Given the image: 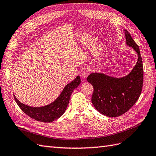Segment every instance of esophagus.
<instances>
[{"mask_svg":"<svg viewBox=\"0 0 156 156\" xmlns=\"http://www.w3.org/2000/svg\"><path fill=\"white\" fill-rule=\"evenodd\" d=\"M90 72H91V70L89 68H86V69L84 70V71L82 72V76L84 78H86L88 77V76L90 74Z\"/></svg>","mask_w":156,"mask_h":156,"instance_id":"34e87169","label":"esophagus"}]
</instances>
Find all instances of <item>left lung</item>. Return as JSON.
Listing matches in <instances>:
<instances>
[{"instance_id": "left-lung-1", "label": "left lung", "mask_w": 156, "mask_h": 156, "mask_svg": "<svg viewBox=\"0 0 156 156\" xmlns=\"http://www.w3.org/2000/svg\"><path fill=\"white\" fill-rule=\"evenodd\" d=\"M126 44L137 53L134 68L126 76L117 78L102 73H92L87 80L94 87L92 102L100 113L118 117L128 112L138 100L144 81V68L139 46L128 30H124Z\"/></svg>"}]
</instances>
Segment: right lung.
<instances>
[{
    "mask_svg": "<svg viewBox=\"0 0 156 156\" xmlns=\"http://www.w3.org/2000/svg\"><path fill=\"white\" fill-rule=\"evenodd\" d=\"M80 82V78L78 76L75 80L65 86L60 95L55 101L45 106L30 107L20 102L15 96H14V98L20 109L29 117L38 122H52L59 118L64 113L69 103L72 92L77 88Z\"/></svg>",
    "mask_w": 156,
    "mask_h": 156,
    "instance_id": "right-lung-1",
    "label": "right lung"
}]
</instances>
